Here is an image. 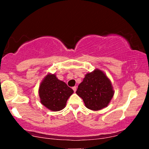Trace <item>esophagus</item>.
<instances>
[{
	"instance_id": "34e87169",
	"label": "esophagus",
	"mask_w": 149,
	"mask_h": 149,
	"mask_svg": "<svg viewBox=\"0 0 149 149\" xmlns=\"http://www.w3.org/2000/svg\"><path fill=\"white\" fill-rule=\"evenodd\" d=\"M77 86H74V87H72V89H73V90H74V92H75V91H77Z\"/></svg>"
}]
</instances>
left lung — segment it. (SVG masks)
I'll return each instance as SVG.
<instances>
[{
    "mask_svg": "<svg viewBox=\"0 0 149 149\" xmlns=\"http://www.w3.org/2000/svg\"><path fill=\"white\" fill-rule=\"evenodd\" d=\"M76 93L83 99L87 109L99 111L109 105L115 92L107 74L96 68L85 74Z\"/></svg>",
    "mask_w": 149,
    "mask_h": 149,
    "instance_id": "left-lung-1",
    "label": "left lung"
}]
</instances>
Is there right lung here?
<instances>
[{
    "label": "right lung",
    "instance_id": "right-lung-1",
    "mask_svg": "<svg viewBox=\"0 0 149 149\" xmlns=\"http://www.w3.org/2000/svg\"><path fill=\"white\" fill-rule=\"evenodd\" d=\"M74 91L64 83L59 80L56 74L49 73L40 83L38 94L40 103L52 111L64 109L66 102Z\"/></svg>",
    "mask_w": 149,
    "mask_h": 149
}]
</instances>
